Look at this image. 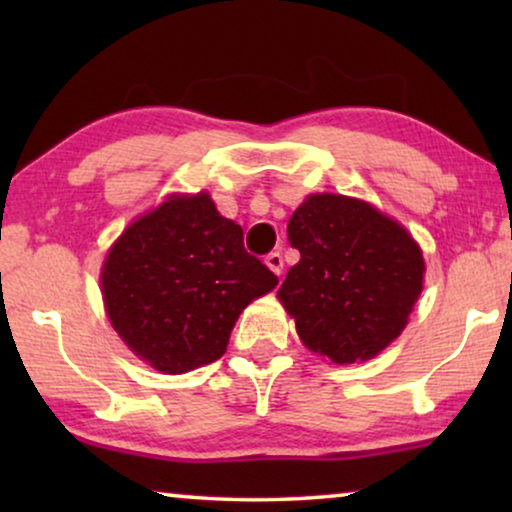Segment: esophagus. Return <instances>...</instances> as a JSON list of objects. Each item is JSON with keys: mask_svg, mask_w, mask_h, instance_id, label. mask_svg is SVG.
<instances>
[{"mask_svg": "<svg viewBox=\"0 0 512 512\" xmlns=\"http://www.w3.org/2000/svg\"><path fill=\"white\" fill-rule=\"evenodd\" d=\"M265 265H268V268L275 272V275H282L284 258H282V254H279V251H272V254L265 256Z\"/></svg>", "mask_w": 512, "mask_h": 512, "instance_id": "esophagus-1", "label": "esophagus"}]
</instances>
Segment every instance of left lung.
Returning <instances> with one entry per match:
<instances>
[{
    "mask_svg": "<svg viewBox=\"0 0 512 512\" xmlns=\"http://www.w3.org/2000/svg\"><path fill=\"white\" fill-rule=\"evenodd\" d=\"M286 230L300 261L277 296L307 349L354 363L401 335L424 279L408 230L368 202L333 193L310 195Z\"/></svg>",
    "mask_w": 512,
    "mask_h": 512,
    "instance_id": "obj_1",
    "label": "left lung"
}]
</instances>
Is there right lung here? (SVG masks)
<instances>
[{"label": "right lung", "instance_id": "add662e5", "mask_svg": "<svg viewBox=\"0 0 512 512\" xmlns=\"http://www.w3.org/2000/svg\"><path fill=\"white\" fill-rule=\"evenodd\" d=\"M277 275L244 249L207 193L174 195L118 237L102 268L111 326L139 359L177 375L221 359L230 331Z\"/></svg>", "mask_w": 512, "mask_h": 512}]
</instances>
